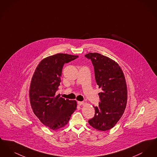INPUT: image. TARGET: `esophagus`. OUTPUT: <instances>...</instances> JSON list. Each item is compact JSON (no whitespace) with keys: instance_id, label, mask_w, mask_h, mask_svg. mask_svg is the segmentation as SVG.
<instances>
[{"instance_id":"1","label":"esophagus","mask_w":157,"mask_h":157,"mask_svg":"<svg viewBox=\"0 0 157 157\" xmlns=\"http://www.w3.org/2000/svg\"><path fill=\"white\" fill-rule=\"evenodd\" d=\"M78 104L79 106H81L82 105L84 104V102H81V101H78Z\"/></svg>"}]
</instances>
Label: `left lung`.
I'll return each mask as SVG.
<instances>
[{"label":"left lung","mask_w":157,"mask_h":157,"mask_svg":"<svg viewBox=\"0 0 157 157\" xmlns=\"http://www.w3.org/2000/svg\"><path fill=\"white\" fill-rule=\"evenodd\" d=\"M85 56L94 67L95 80L101 88V102L95 108V116L88 121L91 127L101 131L109 130L120 120L127 103V86L125 76L118 63L98 53H89Z\"/></svg>","instance_id":"8db88e82"}]
</instances>
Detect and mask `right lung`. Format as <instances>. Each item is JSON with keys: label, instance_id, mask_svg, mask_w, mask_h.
<instances>
[{"label": "right lung", "instance_id": "1", "mask_svg": "<svg viewBox=\"0 0 157 157\" xmlns=\"http://www.w3.org/2000/svg\"><path fill=\"white\" fill-rule=\"evenodd\" d=\"M78 55L57 53L42 60L36 68L30 82L29 99L35 115L45 126L55 131L67 125L76 109L75 100L56 95L65 63Z\"/></svg>", "mask_w": 157, "mask_h": 157}]
</instances>
